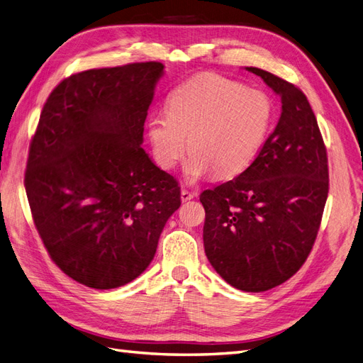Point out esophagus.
Segmentation results:
<instances>
[{
  "mask_svg": "<svg viewBox=\"0 0 363 363\" xmlns=\"http://www.w3.org/2000/svg\"><path fill=\"white\" fill-rule=\"evenodd\" d=\"M192 199H195V194H194V192H191V191H188V189H182V201H183V203L189 201V200H192Z\"/></svg>",
  "mask_w": 363,
  "mask_h": 363,
  "instance_id": "34e87169",
  "label": "esophagus"
}]
</instances>
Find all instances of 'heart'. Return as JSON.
Here are the masks:
<instances>
[{
	"mask_svg": "<svg viewBox=\"0 0 363 363\" xmlns=\"http://www.w3.org/2000/svg\"><path fill=\"white\" fill-rule=\"evenodd\" d=\"M274 115L276 106L265 91L204 72L169 94L167 115L148 121V138L163 169H172L189 147L186 180L196 182L211 171L219 179H232L259 157Z\"/></svg>",
	"mask_w": 363,
	"mask_h": 363,
	"instance_id": "1",
	"label": "heart"
}]
</instances>
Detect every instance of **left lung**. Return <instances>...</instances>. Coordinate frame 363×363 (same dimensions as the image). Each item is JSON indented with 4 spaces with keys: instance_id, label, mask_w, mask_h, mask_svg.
<instances>
[{
    "instance_id": "8db88e82",
    "label": "left lung",
    "mask_w": 363,
    "mask_h": 363,
    "mask_svg": "<svg viewBox=\"0 0 363 363\" xmlns=\"http://www.w3.org/2000/svg\"><path fill=\"white\" fill-rule=\"evenodd\" d=\"M281 115L256 162L200 195L203 240L215 271L233 288L263 292L301 268L320 230L328 194L327 151L306 95L259 68Z\"/></svg>"
}]
</instances>
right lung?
Wrapping results in <instances>:
<instances>
[{"label": "right lung", "instance_id": "add662e5", "mask_svg": "<svg viewBox=\"0 0 363 363\" xmlns=\"http://www.w3.org/2000/svg\"><path fill=\"white\" fill-rule=\"evenodd\" d=\"M159 62L89 69L59 83L31 139L26 192L52 262L72 280L113 289L156 255L180 188L142 148Z\"/></svg>", "mask_w": 363, "mask_h": 363}]
</instances>
